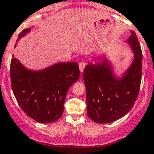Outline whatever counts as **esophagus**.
Here are the masks:
<instances>
[{"label":"esophagus","instance_id":"34e87169","mask_svg":"<svg viewBox=\"0 0 154 154\" xmlns=\"http://www.w3.org/2000/svg\"><path fill=\"white\" fill-rule=\"evenodd\" d=\"M86 67V63L84 61H80L79 63V68H80V71L81 73L84 72V70Z\"/></svg>","mask_w":154,"mask_h":154}]
</instances>
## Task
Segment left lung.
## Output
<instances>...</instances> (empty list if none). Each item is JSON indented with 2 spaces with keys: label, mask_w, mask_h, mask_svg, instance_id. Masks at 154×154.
<instances>
[{
  "label": "left lung",
  "mask_w": 154,
  "mask_h": 154,
  "mask_svg": "<svg viewBox=\"0 0 154 154\" xmlns=\"http://www.w3.org/2000/svg\"><path fill=\"white\" fill-rule=\"evenodd\" d=\"M125 42L133 60L121 75L116 74L112 62L106 55L90 61L83 78L86 86L87 114L97 123L112 122L132 109L138 96L141 81L142 51L134 31Z\"/></svg>",
  "instance_id": "left-lung-1"
}]
</instances>
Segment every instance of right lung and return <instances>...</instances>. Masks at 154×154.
<instances>
[{
	"label": "right lung",
	"instance_id": "right-lung-1",
	"mask_svg": "<svg viewBox=\"0 0 154 154\" xmlns=\"http://www.w3.org/2000/svg\"><path fill=\"white\" fill-rule=\"evenodd\" d=\"M30 31L31 28L23 30L17 42ZM79 77L77 62H58L35 70L16 57L11 59V87L16 100L29 117L40 123L54 122L62 116L67 91Z\"/></svg>",
	"mask_w": 154,
	"mask_h": 154
}]
</instances>
